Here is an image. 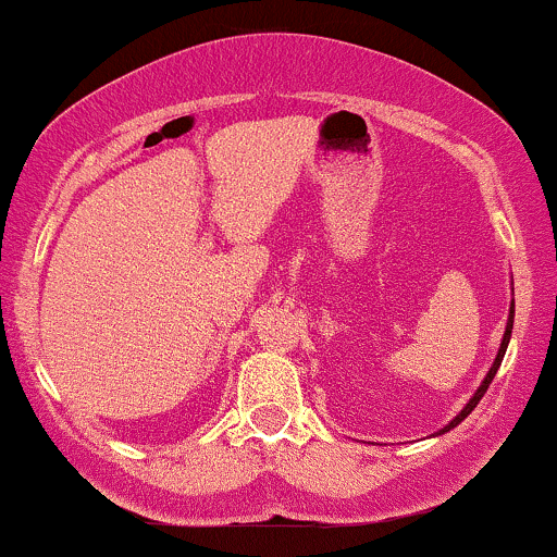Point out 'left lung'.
Wrapping results in <instances>:
<instances>
[{
  "label": "left lung",
  "instance_id": "left-lung-1",
  "mask_svg": "<svg viewBox=\"0 0 557 557\" xmlns=\"http://www.w3.org/2000/svg\"><path fill=\"white\" fill-rule=\"evenodd\" d=\"M513 285V283H510ZM513 300H510V311H508V322H505V332H503V341H500V348H497V356H495V361H492V367H490V372H487V376H484L482 380V385L476 387V393L471 395L469 398V403H466V406L461 408V411L456 413V417H453L450 421H447V424L443 426V430H440L437 434H445V432H450V430H456L458 424H461V421L469 417L471 411H474L476 408V403L484 398V393H487V387H490V382L495 380V374H497V369H500V363H503V356H505V350H508V343H510V332H513Z\"/></svg>",
  "mask_w": 557,
  "mask_h": 557
}]
</instances>
